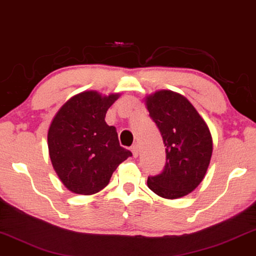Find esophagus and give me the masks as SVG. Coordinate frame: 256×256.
Wrapping results in <instances>:
<instances>
[{
	"label": "esophagus",
	"mask_w": 256,
	"mask_h": 256,
	"mask_svg": "<svg viewBox=\"0 0 256 256\" xmlns=\"http://www.w3.org/2000/svg\"><path fill=\"white\" fill-rule=\"evenodd\" d=\"M132 156H134L135 158L137 157V156H138L140 148H138V146H137V144H134V146H132Z\"/></svg>",
	"instance_id": "34e87169"
}]
</instances>
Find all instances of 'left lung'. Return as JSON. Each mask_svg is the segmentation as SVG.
<instances>
[{
	"instance_id": "1",
	"label": "left lung",
	"mask_w": 256,
	"mask_h": 256,
	"mask_svg": "<svg viewBox=\"0 0 256 256\" xmlns=\"http://www.w3.org/2000/svg\"><path fill=\"white\" fill-rule=\"evenodd\" d=\"M146 105L166 146L165 168L148 178V187L160 198H182L201 184L209 168V127L190 102L176 92L156 91L146 98Z\"/></svg>"
}]
</instances>
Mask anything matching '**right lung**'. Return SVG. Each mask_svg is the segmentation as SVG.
Here are the masks:
<instances>
[{"label": "right lung", "mask_w": 256, "mask_h": 256, "mask_svg": "<svg viewBox=\"0 0 256 256\" xmlns=\"http://www.w3.org/2000/svg\"><path fill=\"white\" fill-rule=\"evenodd\" d=\"M119 94L84 91L66 102L48 129L52 165L62 184L75 194L92 195L110 182L132 152L120 146L116 128L105 121Z\"/></svg>", "instance_id": "1"}]
</instances>
